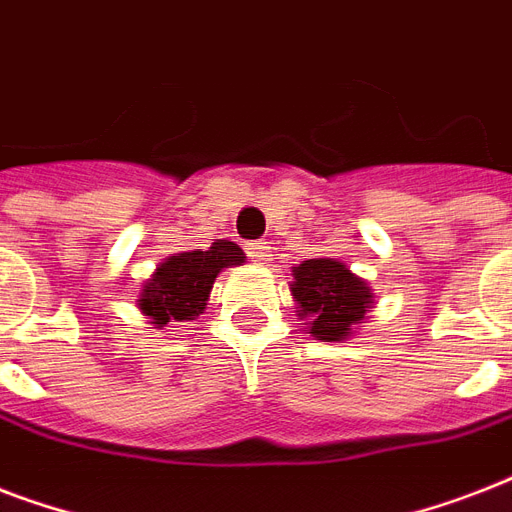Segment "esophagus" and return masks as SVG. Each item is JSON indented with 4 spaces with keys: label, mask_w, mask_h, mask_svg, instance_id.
<instances>
[{
    "label": "esophagus",
    "mask_w": 512,
    "mask_h": 512,
    "mask_svg": "<svg viewBox=\"0 0 512 512\" xmlns=\"http://www.w3.org/2000/svg\"><path fill=\"white\" fill-rule=\"evenodd\" d=\"M247 255L260 265L268 263L271 260V244L268 241H252V244H247Z\"/></svg>",
    "instance_id": "esophagus-1"
}]
</instances>
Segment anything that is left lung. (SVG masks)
Returning <instances> with one entry per match:
<instances>
[{
    "label": "left lung",
    "mask_w": 512,
    "mask_h": 512,
    "mask_svg": "<svg viewBox=\"0 0 512 512\" xmlns=\"http://www.w3.org/2000/svg\"><path fill=\"white\" fill-rule=\"evenodd\" d=\"M289 292L305 335L321 342H345L366 324L374 292L361 276L335 257H313L292 268Z\"/></svg>",
    "instance_id": "1"
}]
</instances>
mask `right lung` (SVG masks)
Masks as SVG:
<instances>
[{
	"instance_id": "add662e5",
	"label": "right lung",
	"mask_w": 512,
	"mask_h": 512,
	"mask_svg": "<svg viewBox=\"0 0 512 512\" xmlns=\"http://www.w3.org/2000/svg\"><path fill=\"white\" fill-rule=\"evenodd\" d=\"M244 260V249L228 239L212 241L209 249H191L164 257L154 273L140 284L135 305L151 319L148 324L154 329L199 319L220 271L241 265Z\"/></svg>"
}]
</instances>
